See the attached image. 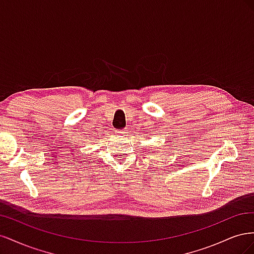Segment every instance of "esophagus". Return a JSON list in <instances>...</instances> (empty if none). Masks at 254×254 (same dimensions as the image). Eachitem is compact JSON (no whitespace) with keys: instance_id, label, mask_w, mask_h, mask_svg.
<instances>
[{"instance_id":"esophagus-1","label":"esophagus","mask_w":254,"mask_h":254,"mask_svg":"<svg viewBox=\"0 0 254 254\" xmlns=\"http://www.w3.org/2000/svg\"><path fill=\"white\" fill-rule=\"evenodd\" d=\"M126 133V130L125 129H123V130H117V134L120 136V135H123V134H125Z\"/></svg>"}]
</instances>
